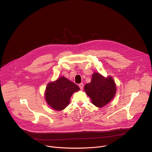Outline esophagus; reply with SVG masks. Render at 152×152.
<instances>
[{
    "instance_id": "34e87169",
    "label": "esophagus",
    "mask_w": 152,
    "mask_h": 152,
    "mask_svg": "<svg viewBox=\"0 0 152 152\" xmlns=\"http://www.w3.org/2000/svg\"><path fill=\"white\" fill-rule=\"evenodd\" d=\"M83 86H84V85H83V83H82L79 85V88H80V89L81 90H82V89H83Z\"/></svg>"
}]
</instances>
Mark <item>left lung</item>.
<instances>
[{
    "mask_svg": "<svg viewBox=\"0 0 152 152\" xmlns=\"http://www.w3.org/2000/svg\"><path fill=\"white\" fill-rule=\"evenodd\" d=\"M85 93L92 99V103L98 108L107 105L114 98L117 88L113 77L103 76L98 72L92 76L91 82L85 85Z\"/></svg>",
    "mask_w": 152,
    "mask_h": 152,
    "instance_id": "1",
    "label": "left lung"
}]
</instances>
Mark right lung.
Here are the masks:
<instances>
[{"instance_id":"right-lung-1","label":"right lung","mask_w":152,"mask_h":152,"mask_svg":"<svg viewBox=\"0 0 152 152\" xmlns=\"http://www.w3.org/2000/svg\"><path fill=\"white\" fill-rule=\"evenodd\" d=\"M79 90L77 85L64 76H61L47 84L44 97L47 104L52 109L61 111L69 105L73 93Z\"/></svg>"}]
</instances>
